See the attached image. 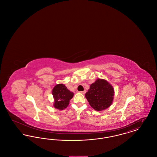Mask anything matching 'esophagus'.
Instances as JSON below:
<instances>
[{
    "label": "esophagus",
    "instance_id": "34e87169",
    "mask_svg": "<svg viewBox=\"0 0 157 157\" xmlns=\"http://www.w3.org/2000/svg\"><path fill=\"white\" fill-rule=\"evenodd\" d=\"M80 93H81L82 94H85L86 93V90H83V91H81L80 92Z\"/></svg>",
    "mask_w": 157,
    "mask_h": 157
}]
</instances>
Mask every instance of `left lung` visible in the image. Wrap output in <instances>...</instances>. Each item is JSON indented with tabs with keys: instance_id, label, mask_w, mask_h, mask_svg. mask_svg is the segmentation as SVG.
Instances as JSON below:
<instances>
[{
	"instance_id": "left-lung-1",
	"label": "left lung",
	"mask_w": 157,
	"mask_h": 157,
	"mask_svg": "<svg viewBox=\"0 0 157 157\" xmlns=\"http://www.w3.org/2000/svg\"><path fill=\"white\" fill-rule=\"evenodd\" d=\"M114 90L106 80L98 79L92 83L90 90L85 94L90 106L98 111H101L109 107L112 104Z\"/></svg>"
}]
</instances>
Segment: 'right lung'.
Segmentation results:
<instances>
[{"mask_svg": "<svg viewBox=\"0 0 157 157\" xmlns=\"http://www.w3.org/2000/svg\"><path fill=\"white\" fill-rule=\"evenodd\" d=\"M52 95L54 98L53 106L59 110L65 109L70 100L74 97V93L67 90L63 84H57L53 88Z\"/></svg>", "mask_w": 157, "mask_h": 157, "instance_id": "1", "label": "right lung"}]
</instances>
